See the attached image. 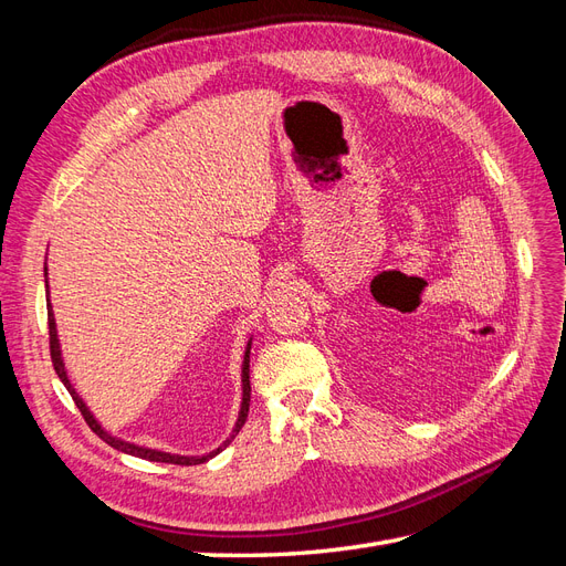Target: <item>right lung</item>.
I'll return each mask as SVG.
<instances>
[{
    "label": "right lung",
    "mask_w": 566,
    "mask_h": 566,
    "mask_svg": "<svg viewBox=\"0 0 566 566\" xmlns=\"http://www.w3.org/2000/svg\"><path fill=\"white\" fill-rule=\"evenodd\" d=\"M44 276H46V266H44ZM49 283V281H46ZM46 293H49V285H46ZM46 316H49V349H51V361H54V370L61 378V382L65 385V389L71 391V397L75 401V406L80 408L82 418L87 420V424L92 427V432H96L101 439H104L108 447L123 451V453H129V455H136V458H144V460H153V462H172V465H200V462L214 458L219 451H224L231 439H235V434L241 432V427L245 424L248 420V410H250V345L252 339L248 342L245 347V356H243V373H241V382H243V401H241V410H238V420H235V427L231 437L221 443L219 449L205 453V455H177V453H165V451H156V449H146V447H136V443H129V441H123L117 439L113 434H108L104 427L98 424V420L94 418L92 410L87 408V403L82 401L80 394L75 391V387L71 385V380H67V373H65V364H63V356H61V342H59V333H56V318H54V312H51V302L46 300Z\"/></svg>",
    "instance_id": "1"
}]
</instances>
